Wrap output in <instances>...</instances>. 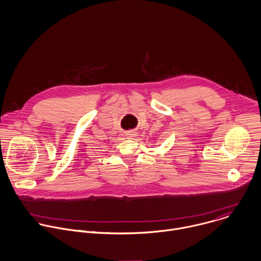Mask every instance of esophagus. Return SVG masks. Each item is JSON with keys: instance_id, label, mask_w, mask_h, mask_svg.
Wrapping results in <instances>:
<instances>
[{"instance_id": "esophagus-1", "label": "esophagus", "mask_w": 261, "mask_h": 261, "mask_svg": "<svg viewBox=\"0 0 261 261\" xmlns=\"http://www.w3.org/2000/svg\"><path fill=\"white\" fill-rule=\"evenodd\" d=\"M136 135H137V132H136L135 130H130V131H128V132H126L127 138H130V139L136 137Z\"/></svg>"}]
</instances>
